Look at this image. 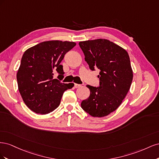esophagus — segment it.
Here are the masks:
<instances>
[{
    "instance_id": "34e87169",
    "label": "esophagus",
    "mask_w": 159,
    "mask_h": 159,
    "mask_svg": "<svg viewBox=\"0 0 159 159\" xmlns=\"http://www.w3.org/2000/svg\"><path fill=\"white\" fill-rule=\"evenodd\" d=\"M81 85H80V84H74V88H80V87H81Z\"/></svg>"
}]
</instances>
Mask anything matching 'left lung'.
Segmentation results:
<instances>
[{
	"label": "left lung",
	"instance_id": "left-lung-1",
	"mask_svg": "<svg viewBox=\"0 0 159 159\" xmlns=\"http://www.w3.org/2000/svg\"><path fill=\"white\" fill-rule=\"evenodd\" d=\"M85 60L91 70L101 71L99 87L87 85L90 95L82 101L81 108L92 117H103L116 110L126 97L133 80L127 52L106 39L80 42Z\"/></svg>",
	"mask_w": 159,
	"mask_h": 159
}]
</instances>
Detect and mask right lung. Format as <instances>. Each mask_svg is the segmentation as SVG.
Segmentation results:
<instances>
[{
    "instance_id": "obj_1",
    "label": "right lung",
    "mask_w": 159,
    "mask_h": 159,
    "mask_svg": "<svg viewBox=\"0 0 159 159\" xmlns=\"http://www.w3.org/2000/svg\"><path fill=\"white\" fill-rule=\"evenodd\" d=\"M76 45L74 42L46 41L26 50L16 74L19 92L32 111L46 115L59 106L64 91L74 84L61 83L54 79L55 72L64 78L60 63L65 54Z\"/></svg>"
}]
</instances>
